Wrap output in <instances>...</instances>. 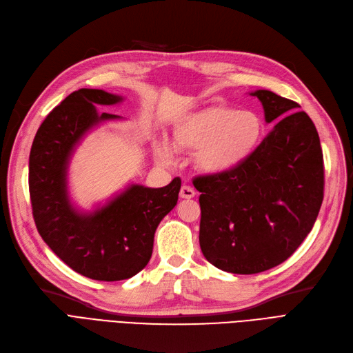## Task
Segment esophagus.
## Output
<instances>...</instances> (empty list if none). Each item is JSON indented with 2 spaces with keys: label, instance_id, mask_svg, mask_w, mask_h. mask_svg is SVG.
Instances as JSON below:
<instances>
[{
  "label": "esophagus",
  "instance_id": "esophagus-1",
  "mask_svg": "<svg viewBox=\"0 0 353 353\" xmlns=\"http://www.w3.org/2000/svg\"><path fill=\"white\" fill-rule=\"evenodd\" d=\"M179 194H180L181 199H192V198L194 196V190H193L190 186L183 185V186H181Z\"/></svg>",
  "mask_w": 353,
  "mask_h": 353
}]
</instances>
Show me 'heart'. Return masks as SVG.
Returning a JSON list of instances; mask_svg holds the SVG:
<instances>
[{"instance_id":"heart-1","label":"heart","mask_w":353,"mask_h":353,"mask_svg":"<svg viewBox=\"0 0 353 353\" xmlns=\"http://www.w3.org/2000/svg\"><path fill=\"white\" fill-rule=\"evenodd\" d=\"M263 132V122L253 112L208 106L180 117L173 126L172 143L179 151H196L194 164L201 172L223 174L250 159ZM157 155L168 161L172 151L160 142Z\"/></svg>"}]
</instances>
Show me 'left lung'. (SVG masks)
Here are the masks:
<instances>
[{
    "label": "left lung",
    "instance_id": "8db88e82",
    "mask_svg": "<svg viewBox=\"0 0 353 353\" xmlns=\"http://www.w3.org/2000/svg\"><path fill=\"white\" fill-rule=\"evenodd\" d=\"M252 96L279 121L240 167L193 179L201 192L199 244L215 268L239 275L285 262L310 234L324 196L317 129L298 103L269 90Z\"/></svg>",
    "mask_w": 353,
    "mask_h": 353
}]
</instances>
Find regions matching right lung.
<instances>
[{
	"label": "right lung",
	"instance_id": "right-lung-1",
	"mask_svg": "<svg viewBox=\"0 0 353 353\" xmlns=\"http://www.w3.org/2000/svg\"><path fill=\"white\" fill-rule=\"evenodd\" d=\"M121 96L80 88L52 110L37 129L29 159V192L36 228L65 265L104 282L132 278L147 266L154 234L179 199L180 177L164 188L129 186L100 210L83 214L67 190L70 157L85 132L103 121L96 104H114Z\"/></svg>",
	"mask_w": 353,
	"mask_h": 353
}]
</instances>
